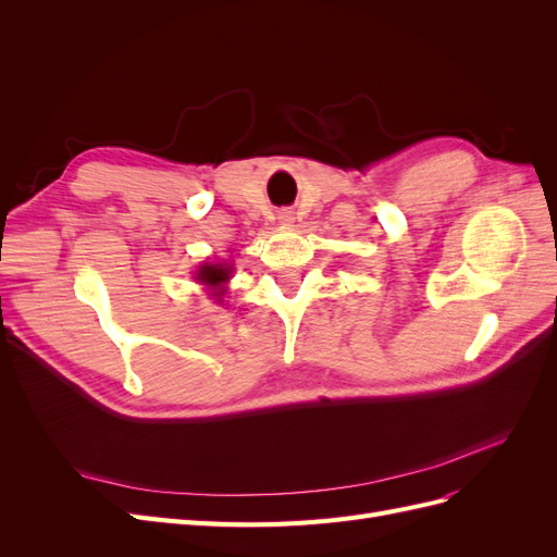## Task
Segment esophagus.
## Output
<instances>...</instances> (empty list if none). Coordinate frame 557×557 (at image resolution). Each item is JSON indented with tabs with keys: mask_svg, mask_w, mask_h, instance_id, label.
Masks as SVG:
<instances>
[{
	"mask_svg": "<svg viewBox=\"0 0 557 557\" xmlns=\"http://www.w3.org/2000/svg\"><path fill=\"white\" fill-rule=\"evenodd\" d=\"M278 218H281V223H283V225H290V223H293V211L283 209V211L278 213Z\"/></svg>",
	"mask_w": 557,
	"mask_h": 557,
	"instance_id": "obj_1",
	"label": "esophagus"
}]
</instances>
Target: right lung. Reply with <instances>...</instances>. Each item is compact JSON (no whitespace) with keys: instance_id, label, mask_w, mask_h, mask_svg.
Listing matches in <instances>:
<instances>
[{"instance_id":"add662e5","label":"right lung","mask_w":557,"mask_h":557,"mask_svg":"<svg viewBox=\"0 0 557 557\" xmlns=\"http://www.w3.org/2000/svg\"><path fill=\"white\" fill-rule=\"evenodd\" d=\"M197 278H199L201 283L211 285V288H221V285L230 278V269L223 267V264H205V267L199 269ZM218 295H221V293H218Z\"/></svg>"}]
</instances>
